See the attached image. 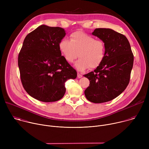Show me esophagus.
<instances>
[{
  "instance_id": "1",
  "label": "esophagus",
  "mask_w": 149,
  "mask_h": 149,
  "mask_svg": "<svg viewBox=\"0 0 149 149\" xmlns=\"http://www.w3.org/2000/svg\"><path fill=\"white\" fill-rule=\"evenodd\" d=\"M82 77V75L81 74H79V73L77 74V77H78V78H81Z\"/></svg>"
}]
</instances>
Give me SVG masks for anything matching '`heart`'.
I'll return each mask as SVG.
<instances>
[{
    "label": "heart",
    "instance_id": "b5f03b06",
    "mask_svg": "<svg viewBox=\"0 0 149 149\" xmlns=\"http://www.w3.org/2000/svg\"><path fill=\"white\" fill-rule=\"evenodd\" d=\"M58 47L65 59L70 63L73 62L78 56L79 59L75 66L80 71L98 67L105 57L104 42L81 31L72 33L70 40L67 38L61 39Z\"/></svg>",
    "mask_w": 149,
    "mask_h": 149
}]
</instances>
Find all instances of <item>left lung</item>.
I'll return each instance as SVG.
<instances>
[{
    "mask_svg": "<svg viewBox=\"0 0 149 149\" xmlns=\"http://www.w3.org/2000/svg\"><path fill=\"white\" fill-rule=\"evenodd\" d=\"M92 35L104 42L105 54L94 71L84 75L90 81L84 94L92 102H105L118 97L128 86L134 56L124 35L109 28H97Z\"/></svg>",
    "mask_w": 149,
    "mask_h": 149,
    "instance_id": "1",
    "label": "left lung"
}]
</instances>
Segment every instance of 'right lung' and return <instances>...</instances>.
I'll list each match as a JSON object with an SVG mask.
<instances>
[{
    "label": "right lung",
    "mask_w": 149,
    "mask_h": 149,
    "mask_svg": "<svg viewBox=\"0 0 149 149\" xmlns=\"http://www.w3.org/2000/svg\"><path fill=\"white\" fill-rule=\"evenodd\" d=\"M66 35L59 27L42 25L25 37L18 55V66L22 86L32 97L42 102L61 99L65 83L75 79L77 73L58 47Z\"/></svg>",
    "instance_id": "obj_1"
}]
</instances>
